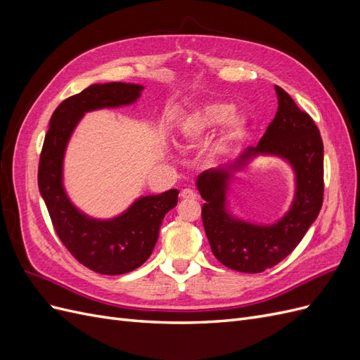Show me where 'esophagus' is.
<instances>
[{"mask_svg": "<svg viewBox=\"0 0 360 360\" xmlns=\"http://www.w3.org/2000/svg\"><path fill=\"white\" fill-rule=\"evenodd\" d=\"M180 197H181L183 200H197L198 195L195 193L192 189H183L181 193H180Z\"/></svg>", "mask_w": 360, "mask_h": 360, "instance_id": "esophagus-1", "label": "esophagus"}]
</instances>
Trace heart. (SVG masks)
<instances>
[{
    "instance_id": "heart-1",
    "label": "heart",
    "mask_w": 360,
    "mask_h": 360,
    "mask_svg": "<svg viewBox=\"0 0 360 360\" xmlns=\"http://www.w3.org/2000/svg\"><path fill=\"white\" fill-rule=\"evenodd\" d=\"M233 111L234 106L230 102L207 103L186 117L181 126L183 135L189 139H197L225 123L221 148L230 147L242 139L246 130L245 120L236 114L231 116Z\"/></svg>"
}]
</instances>
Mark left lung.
I'll list each match as a JSON object with an SVG mask.
<instances>
[{"label":"left lung","mask_w":360,"mask_h":360,"mask_svg":"<svg viewBox=\"0 0 360 360\" xmlns=\"http://www.w3.org/2000/svg\"><path fill=\"white\" fill-rule=\"evenodd\" d=\"M278 112L257 147L245 148L233 163L201 172L197 188L202 200V225L213 255L226 267L259 274L290 255L323 205V141L314 120L275 85ZM258 155H276L292 167L297 191L289 212L276 223L259 226L236 218L226 209L233 172Z\"/></svg>","instance_id":"1"}]
</instances>
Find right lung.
Here are the masks:
<instances>
[{"label": "right lung", "instance_id": "1", "mask_svg": "<svg viewBox=\"0 0 360 360\" xmlns=\"http://www.w3.org/2000/svg\"><path fill=\"white\" fill-rule=\"evenodd\" d=\"M139 84H93L61 102L53 111L39 163V191L63 245L81 264L101 275H123L144 264L159 237L165 214L177 205L179 191L136 198L111 219H96L68 197L63 163L73 130L85 112L135 103Z\"/></svg>", "mask_w": 360, "mask_h": 360}]
</instances>
